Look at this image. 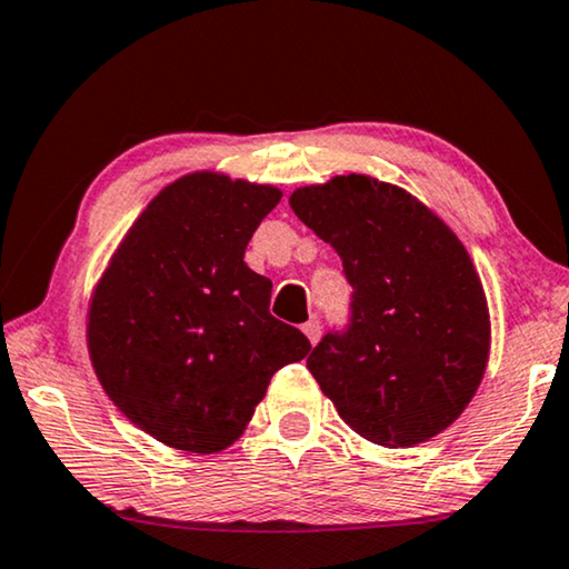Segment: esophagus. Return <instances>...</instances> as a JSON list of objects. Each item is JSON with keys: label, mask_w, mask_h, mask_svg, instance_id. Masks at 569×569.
I'll list each match as a JSON object with an SVG mask.
<instances>
[{"label": "esophagus", "mask_w": 569, "mask_h": 569, "mask_svg": "<svg viewBox=\"0 0 569 569\" xmlns=\"http://www.w3.org/2000/svg\"><path fill=\"white\" fill-rule=\"evenodd\" d=\"M303 335L309 337V342L311 345H317L319 342V337H321V325L317 319H311V321H307V325H303Z\"/></svg>", "instance_id": "esophagus-1"}]
</instances>
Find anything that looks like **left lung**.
Segmentation results:
<instances>
[{
	"label": "left lung",
	"instance_id": "8db88e82",
	"mask_svg": "<svg viewBox=\"0 0 569 569\" xmlns=\"http://www.w3.org/2000/svg\"><path fill=\"white\" fill-rule=\"evenodd\" d=\"M288 201L352 286L350 325L307 360L321 391L368 442L413 447L445 431L490 352L486 291L465 244L417 197L372 176H335Z\"/></svg>",
	"mask_w": 569,
	"mask_h": 569
}]
</instances>
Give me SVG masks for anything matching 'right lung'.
Wrapping results in <instances>:
<instances>
[{
  "label": "right lung",
  "mask_w": 569,
  "mask_h": 569,
  "mask_svg": "<svg viewBox=\"0 0 569 569\" xmlns=\"http://www.w3.org/2000/svg\"><path fill=\"white\" fill-rule=\"evenodd\" d=\"M276 186L199 171L168 183L94 288L87 342L101 388L134 427L214 455L248 427L270 378L309 355L270 313L266 276L244 262Z\"/></svg>",
  "instance_id": "1"
}]
</instances>
